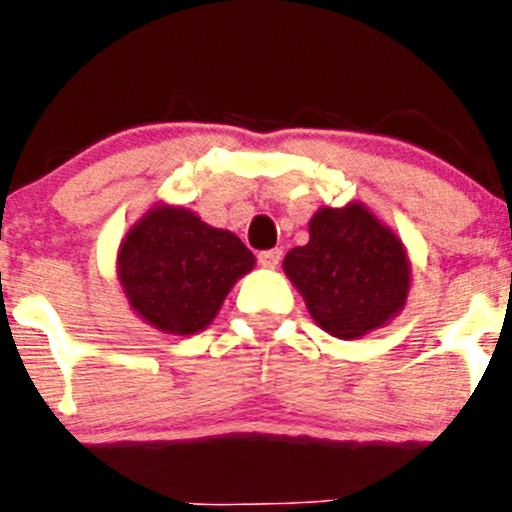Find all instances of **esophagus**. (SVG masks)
<instances>
[{"instance_id": "1", "label": "esophagus", "mask_w": 512, "mask_h": 512, "mask_svg": "<svg viewBox=\"0 0 512 512\" xmlns=\"http://www.w3.org/2000/svg\"><path fill=\"white\" fill-rule=\"evenodd\" d=\"M281 256H283L281 249L261 251V254H258V263H261L263 268H276L278 263H281Z\"/></svg>"}]
</instances>
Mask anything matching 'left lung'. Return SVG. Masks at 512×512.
Segmentation results:
<instances>
[{
	"label": "left lung",
	"instance_id": "1",
	"mask_svg": "<svg viewBox=\"0 0 512 512\" xmlns=\"http://www.w3.org/2000/svg\"><path fill=\"white\" fill-rule=\"evenodd\" d=\"M308 234L306 246L283 258V271L323 331L351 341L403 311L411 288L406 246L366 206L318 209Z\"/></svg>",
	"mask_w": 512,
	"mask_h": 512
}]
</instances>
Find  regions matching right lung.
Wrapping results in <instances>:
<instances>
[{
    "instance_id": "1",
    "label": "right lung",
    "mask_w": 512,
    "mask_h": 512,
    "mask_svg": "<svg viewBox=\"0 0 512 512\" xmlns=\"http://www.w3.org/2000/svg\"><path fill=\"white\" fill-rule=\"evenodd\" d=\"M254 263L231 231L204 224L189 209L159 204L124 236L116 273L129 306L149 326L194 336L214 321L226 293Z\"/></svg>"
}]
</instances>
